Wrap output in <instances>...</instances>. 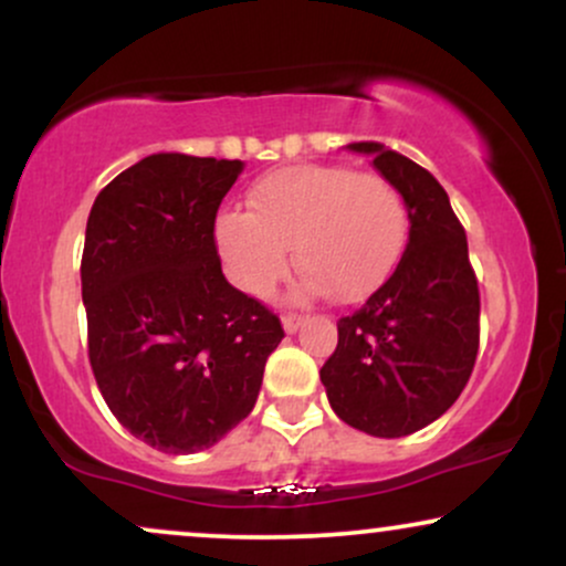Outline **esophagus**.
Returning a JSON list of instances; mask_svg holds the SVG:
<instances>
[{"label":"esophagus","mask_w":566,"mask_h":566,"mask_svg":"<svg viewBox=\"0 0 566 566\" xmlns=\"http://www.w3.org/2000/svg\"><path fill=\"white\" fill-rule=\"evenodd\" d=\"M303 322H305V316H301V314H284V316H282L284 329H287L290 335H292V333H297V329L303 327Z\"/></svg>","instance_id":"34e87169"}]
</instances>
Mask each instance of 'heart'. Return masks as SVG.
<instances>
[{"instance_id":"1","label":"heart","mask_w":566,"mask_h":566,"mask_svg":"<svg viewBox=\"0 0 566 566\" xmlns=\"http://www.w3.org/2000/svg\"><path fill=\"white\" fill-rule=\"evenodd\" d=\"M407 201L391 180L340 165H295L263 175L247 212L216 220V244L239 290L265 295L290 265L303 274L292 297L359 303L386 284L405 255Z\"/></svg>"}]
</instances>
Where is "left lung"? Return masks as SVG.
<instances>
[{
    "instance_id": "left-lung-1",
    "label": "left lung",
    "mask_w": 566,
    "mask_h": 566,
    "mask_svg": "<svg viewBox=\"0 0 566 566\" xmlns=\"http://www.w3.org/2000/svg\"><path fill=\"white\" fill-rule=\"evenodd\" d=\"M407 201L409 242L388 282L337 322L319 378L335 415L369 437L420 431L458 401L479 350V282L450 197L380 143H350Z\"/></svg>"
}]
</instances>
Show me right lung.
<instances>
[{
  "mask_svg": "<svg viewBox=\"0 0 566 566\" xmlns=\"http://www.w3.org/2000/svg\"><path fill=\"white\" fill-rule=\"evenodd\" d=\"M239 159L151 154L97 193L82 252L90 367L114 418L159 452L207 450L258 401L284 329L226 282L218 207Z\"/></svg>",
  "mask_w": 566,
  "mask_h": 566,
  "instance_id": "1",
  "label": "right lung"
}]
</instances>
